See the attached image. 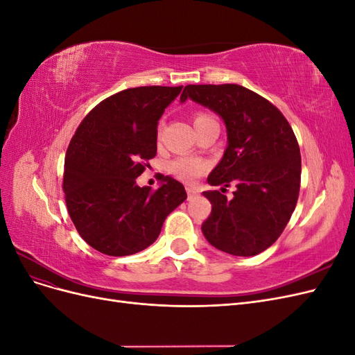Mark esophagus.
<instances>
[{
	"mask_svg": "<svg viewBox=\"0 0 355 355\" xmlns=\"http://www.w3.org/2000/svg\"><path fill=\"white\" fill-rule=\"evenodd\" d=\"M187 192H188V200H194L197 197V191H194L192 188H187Z\"/></svg>",
	"mask_w": 355,
	"mask_h": 355,
	"instance_id": "esophagus-1",
	"label": "esophagus"
}]
</instances>
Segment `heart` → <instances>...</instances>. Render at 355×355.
<instances>
[{
    "label": "heart",
    "mask_w": 355,
    "mask_h": 355,
    "mask_svg": "<svg viewBox=\"0 0 355 355\" xmlns=\"http://www.w3.org/2000/svg\"><path fill=\"white\" fill-rule=\"evenodd\" d=\"M207 118H211V116L204 112H198L194 116V123L204 121L207 120ZM206 168H207V164L204 163L202 159L194 158V157H178L175 159H171L167 164V170L170 173L184 182L196 180L198 176L204 173V171H206Z\"/></svg>",
    "instance_id": "heart-1"
}]
</instances>
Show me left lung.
Segmentation results:
<instances>
[{
	"instance_id": "1",
	"label": "left lung",
	"mask_w": 355,
	"mask_h": 355,
	"mask_svg": "<svg viewBox=\"0 0 355 355\" xmlns=\"http://www.w3.org/2000/svg\"><path fill=\"white\" fill-rule=\"evenodd\" d=\"M187 99L219 114L227 125L228 146L207 182L237 188L232 198L202 192L211 202L204 237L234 256L266 250L284 231L299 197L300 151L292 127L277 106L239 84H189L180 94V102Z\"/></svg>"
}]
</instances>
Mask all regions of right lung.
<instances>
[{"label":"right lung","instance_id":"add662e5","mask_svg":"<svg viewBox=\"0 0 355 355\" xmlns=\"http://www.w3.org/2000/svg\"><path fill=\"white\" fill-rule=\"evenodd\" d=\"M180 90L146 85L118 92L96 105L71 139L62 187L68 213L81 239L103 254L146 249L187 200L184 185L168 176L155 191L136 184L157 154L158 120Z\"/></svg>","mask_w":355,"mask_h":355}]
</instances>
